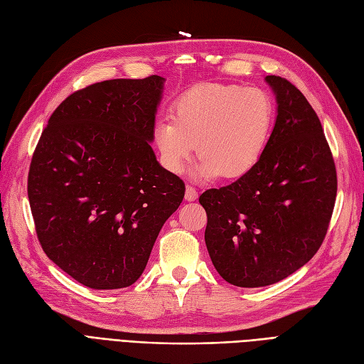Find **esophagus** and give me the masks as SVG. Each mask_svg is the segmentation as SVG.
<instances>
[{"instance_id":"1","label":"esophagus","mask_w":364,"mask_h":364,"mask_svg":"<svg viewBox=\"0 0 364 364\" xmlns=\"http://www.w3.org/2000/svg\"><path fill=\"white\" fill-rule=\"evenodd\" d=\"M197 197H198V194L196 191V188L188 185L186 190H185V200H186V202H194V200H197Z\"/></svg>"}]
</instances>
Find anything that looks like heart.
Returning <instances> with one entry per match:
<instances>
[{"instance_id": "b5f03b06", "label": "heart", "mask_w": 364, "mask_h": 364, "mask_svg": "<svg viewBox=\"0 0 364 364\" xmlns=\"http://www.w3.org/2000/svg\"><path fill=\"white\" fill-rule=\"evenodd\" d=\"M173 119L155 123L161 164L181 174L197 152L200 179H240L252 171L269 144L275 109L268 93L237 84L202 82L171 104Z\"/></svg>"}]
</instances>
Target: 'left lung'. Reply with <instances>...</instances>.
<instances>
[{
  "mask_svg": "<svg viewBox=\"0 0 364 364\" xmlns=\"http://www.w3.org/2000/svg\"><path fill=\"white\" fill-rule=\"evenodd\" d=\"M277 101L267 152L245 176L205 191V242L221 277L240 287L277 283L304 267L327 233L337 193L331 150L304 95L265 78Z\"/></svg>",
  "mask_w": 364,
  "mask_h": 364,
  "instance_id": "left-lung-1",
  "label": "left lung"
}]
</instances>
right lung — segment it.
<instances>
[{"label":"right lung","instance_id":"add662e5","mask_svg":"<svg viewBox=\"0 0 364 364\" xmlns=\"http://www.w3.org/2000/svg\"><path fill=\"white\" fill-rule=\"evenodd\" d=\"M164 78L109 80L72 93L49 117L31 159L28 200L46 256L92 289L140 279L183 182L156 161Z\"/></svg>","mask_w":364,"mask_h":364}]
</instances>
